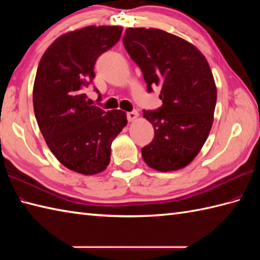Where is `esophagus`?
Instances as JSON below:
<instances>
[{
  "instance_id": "1",
  "label": "esophagus",
  "mask_w": 260,
  "mask_h": 260,
  "mask_svg": "<svg viewBox=\"0 0 260 260\" xmlns=\"http://www.w3.org/2000/svg\"><path fill=\"white\" fill-rule=\"evenodd\" d=\"M137 117H139V113H137L136 110L127 113V119H128V121H134Z\"/></svg>"
}]
</instances>
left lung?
Masks as SVG:
<instances>
[{
    "mask_svg": "<svg viewBox=\"0 0 260 260\" xmlns=\"http://www.w3.org/2000/svg\"><path fill=\"white\" fill-rule=\"evenodd\" d=\"M123 43L142 70L147 91L161 86L163 105L143 110L154 139L142 148L148 167L168 172L186 167L211 129L217 87L207 59L183 39L159 29L129 27Z\"/></svg>",
    "mask_w": 260,
    "mask_h": 260,
    "instance_id": "obj_1",
    "label": "left lung"
}]
</instances>
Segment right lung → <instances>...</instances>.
<instances>
[{
	"instance_id": "1",
	"label": "right lung",
	"mask_w": 260,
	"mask_h": 260,
	"mask_svg": "<svg viewBox=\"0 0 260 260\" xmlns=\"http://www.w3.org/2000/svg\"><path fill=\"white\" fill-rule=\"evenodd\" d=\"M121 31L91 25L66 33L47 49L37 70L33 108L39 128L58 161L85 175L107 168L112 142L127 124L123 110L106 113L82 91L95 78L96 60L118 42Z\"/></svg>"
}]
</instances>
